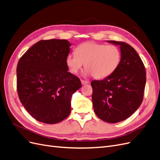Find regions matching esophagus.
<instances>
[{"label": "esophagus", "mask_w": 160, "mask_h": 160, "mask_svg": "<svg viewBox=\"0 0 160 160\" xmlns=\"http://www.w3.org/2000/svg\"><path fill=\"white\" fill-rule=\"evenodd\" d=\"M81 83H82V85H85V84H88V83H89V82H88V81H86V80H81Z\"/></svg>", "instance_id": "34e87169"}]
</instances>
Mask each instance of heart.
Returning a JSON list of instances; mask_svg holds the SVG:
<instances>
[{
	"label": "heart",
	"mask_w": 160,
	"mask_h": 160,
	"mask_svg": "<svg viewBox=\"0 0 160 160\" xmlns=\"http://www.w3.org/2000/svg\"><path fill=\"white\" fill-rule=\"evenodd\" d=\"M75 54L66 56V64L72 74H76L84 65V73L95 78L103 79L117 69L121 61V52L115 45L86 42L78 45Z\"/></svg>",
	"instance_id": "heart-1"
}]
</instances>
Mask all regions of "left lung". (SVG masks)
I'll list each match as a JSON object with an SVG mask.
<instances>
[{"instance_id":"1","label":"left lung","mask_w":160,"mask_h":160,"mask_svg":"<svg viewBox=\"0 0 160 160\" xmlns=\"http://www.w3.org/2000/svg\"><path fill=\"white\" fill-rule=\"evenodd\" d=\"M120 46L121 61L110 76L93 80L92 103L96 116L108 123L127 119L141 105L146 77L145 67L135 49L123 42L107 40Z\"/></svg>"}]
</instances>
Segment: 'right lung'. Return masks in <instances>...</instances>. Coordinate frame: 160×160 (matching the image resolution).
I'll use <instances>...</instances> for the list:
<instances>
[{
    "label": "right lung",
    "mask_w": 160,
    "mask_h": 160,
    "mask_svg": "<svg viewBox=\"0 0 160 160\" xmlns=\"http://www.w3.org/2000/svg\"><path fill=\"white\" fill-rule=\"evenodd\" d=\"M71 44L66 40H40L20 58L17 68L19 99L36 120L49 124L68 116L71 98L82 85L68 72L66 58Z\"/></svg>",
    "instance_id": "obj_1"
}]
</instances>
